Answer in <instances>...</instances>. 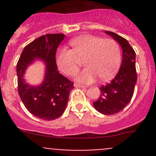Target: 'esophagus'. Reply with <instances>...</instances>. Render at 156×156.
<instances>
[{"label": "esophagus", "mask_w": 156, "mask_h": 156, "mask_svg": "<svg viewBox=\"0 0 156 156\" xmlns=\"http://www.w3.org/2000/svg\"><path fill=\"white\" fill-rule=\"evenodd\" d=\"M74 86H75V87H85V86L81 85V84H77V83H75V84H74Z\"/></svg>", "instance_id": "34e87169"}]
</instances>
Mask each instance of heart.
Masks as SVG:
<instances>
[{
  "mask_svg": "<svg viewBox=\"0 0 156 156\" xmlns=\"http://www.w3.org/2000/svg\"><path fill=\"white\" fill-rule=\"evenodd\" d=\"M72 50H58L56 61L59 70L68 76L76 75L81 61L87 68L76 77L78 82L91 84L100 78L107 81L115 77L121 65L119 45L113 39L84 34L70 41Z\"/></svg>",
  "mask_w": 156,
  "mask_h": 156,
  "instance_id": "heart-1",
  "label": "heart"
}]
</instances>
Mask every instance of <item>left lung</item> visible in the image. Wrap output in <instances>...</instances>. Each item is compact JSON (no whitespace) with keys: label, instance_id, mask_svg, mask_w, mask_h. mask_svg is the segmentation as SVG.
<instances>
[{"label":"left lung","instance_id":"8db88e82","mask_svg":"<svg viewBox=\"0 0 156 156\" xmlns=\"http://www.w3.org/2000/svg\"><path fill=\"white\" fill-rule=\"evenodd\" d=\"M105 32L122 47V65L114 79L100 87L101 94L93 104L96 110L102 114L114 115L122 111L133 97L137 78L135 65L136 53L126 39L112 31Z\"/></svg>","mask_w":156,"mask_h":156}]
</instances>
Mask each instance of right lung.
I'll return each mask as SVG.
<instances>
[{"instance_id":"1","label":"right lung","mask_w":156,"mask_h":156,"mask_svg":"<svg viewBox=\"0 0 156 156\" xmlns=\"http://www.w3.org/2000/svg\"><path fill=\"white\" fill-rule=\"evenodd\" d=\"M65 38L63 34H48L37 37L23 49L16 66L18 92L30 113L43 120H54L62 115L66 107L74 83L59 74L56 62L58 47ZM36 58L45 62L44 81L31 86L23 78L24 72Z\"/></svg>"}]
</instances>
